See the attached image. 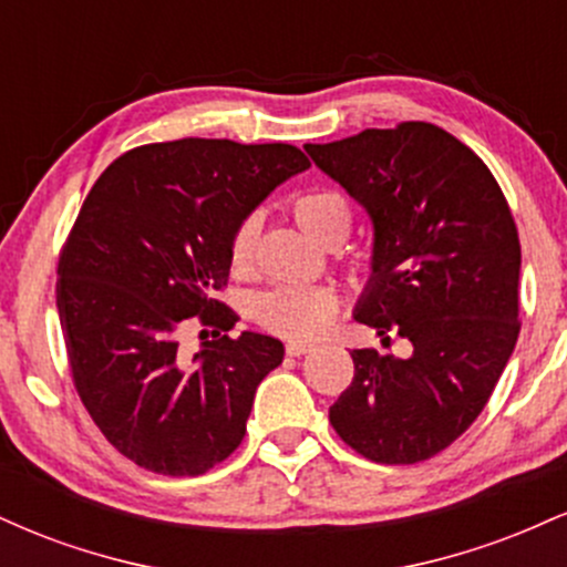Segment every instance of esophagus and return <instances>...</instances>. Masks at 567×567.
Returning a JSON list of instances; mask_svg holds the SVG:
<instances>
[{"instance_id": "obj_1", "label": "esophagus", "mask_w": 567, "mask_h": 567, "mask_svg": "<svg viewBox=\"0 0 567 567\" xmlns=\"http://www.w3.org/2000/svg\"><path fill=\"white\" fill-rule=\"evenodd\" d=\"M311 349H315V347H311V343H306V341H288V343H285V351H288L290 357H303V354H309Z\"/></svg>"}]
</instances>
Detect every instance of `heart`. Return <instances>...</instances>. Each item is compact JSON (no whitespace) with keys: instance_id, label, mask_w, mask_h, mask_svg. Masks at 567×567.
Returning a JSON list of instances; mask_svg holds the SVG:
<instances>
[{"instance_id":"obj_1","label":"heart","mask_w":567,"mask_h":567,"mask_svg":"<svg viewBox=\"0 0 567 567\" xmlns=\"http://www.w3.org/2000/svg\"><path fill=\"white\" fill-rule=\"evenodd\" d=\"M290 216L309 239L322 247H336L349 234V207L333 192H306L292 199ZM261 234V216L247 213L234 224L226 256L234 275H247L256 261V245ZM341 301L328 288H275L252 301V317L269 333L290 341H311L330 328Z\"/></svg>"}]
</instances>
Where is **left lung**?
I'll return each instance as SVG.
<instances>
[{
  "mask_svg": "<svg viewBox=\"0 0 567 567\" xmlns=\"http://www.w3.org/2000/svg\"><path fill=\"white\" fill-rule=\"evenodd\" d=\"M373 220V277L354 320L408 338V360L354 349L330 408L351 451L419 464L491 400L519 336V237L509 202L466 143L429 122L306 143Z\"/></svg>",
  "mask_w": 567,
  "mask_h": 567,
  "instance_id": "8db88e82",
  "label": "left lung"
}]
</instances>
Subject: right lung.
<instances>
[{"label": "right lung", "instance_id": "1", "mask_svg": "<svg viewBox=\"0 0 567 567\" xmlns=\"http://www.w3.org/2000/svg\"><path fill=\"white\" fill-rule=\"evenodd\" d=\"M309 165L290 143L181 138L130 148L90 188L58 258L55 303L76 394L133 464L197 477L243 442L256 386L285 349L229 336L239 317L216 298L226 245ZM188 323L200 324L194 358L179 349Z\"/></svg>", "mask_w": 567, "mask_h": 567}]
</instances>
